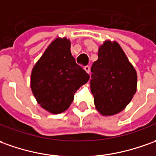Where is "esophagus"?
Returning a JSON list of instances; mask_svg holds the SVG:
<instances>
[{
    "label": "esophagus",
    "mask_w": 156,
    "mask_h": 156,
    "mask_svg": "<svg viewBox=\"0 0 156 156\" xmlns=\"http://www.w3.org/2000/svg\"><path fill=\"white\" fill-rule=\"evenodd\" d=\"M84 69L87 71V73H90V66H88V65H87V66H85L84 67Z\"/></svg>",
    "instance_id": "1"
}]
</instances>
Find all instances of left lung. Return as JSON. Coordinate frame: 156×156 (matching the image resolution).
I'll list each match as a JSON object with an SVG mask.
<instances>
[{"label": "left lung", "mask_w": 156, "mask_h": 156, "mask_svg": "<svg viewBox=\"0 0 156 156\" xmlns=\"http://www.w3.org/2000/svg\"><path fill=\"white\" fill-rule=\"evenodd\" d=\"M91 68V91L97 109L111 115L124 109L137 90V73L117 42L105 41Z\"/></svg>", "instance_id": "obj_1"}]
</instances>
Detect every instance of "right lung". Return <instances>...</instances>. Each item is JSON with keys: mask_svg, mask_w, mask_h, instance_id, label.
Instances as JSON below:
<instances>
[{"mask_svg": "<svg viewBox=\"0 0 156 156\" xmlns=\"http://www.w3.org/2000/svg\"><path fill=\"white\" fill-rule=\"evenodd\" d=\"M89 78L72 56L70 41L57 38L33 68L31 89L43 109L59 114L69 107L76 91Z\"/></svg>", "mask_w": 156, "mask_h": 156, "instance_id": "1", "label": "right lung"}]
</instances>
